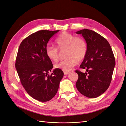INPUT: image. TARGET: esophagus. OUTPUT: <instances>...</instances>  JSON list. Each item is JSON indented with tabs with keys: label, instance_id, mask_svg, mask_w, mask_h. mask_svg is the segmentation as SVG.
I'll return each instance as SVG.
<instances>
[{
	"label": "esophagus",
	"instance_id": "obj_1",
	"mask_svg": "<svg viewBox=\"0 0 126 126\" xmlns=\"http://www.w3.org/2000/svg\"><path fill=\"white\" fill-rule=\"evenodd\" d=\"M63 73H64V75H66L69 74L70 73V72H69V71H64Z\"/></svg>",
	"mask_w": 126,
	"mask_h": 126
}]
</instances>
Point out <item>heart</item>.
Here are the masks:
<instances>
[{"instance_id":"b5f03b06","label":"heart","mask_w":126,"mask_h":126,"mask_svg":"<svg viewBox=\"0 0 126 126\" xmlns=\"http://www.w3.org/2000/svg\"><path fill=\"white\" fill-rule=\"evenodd\" d=\"M57 47L60 50L66 49V59L56 64L55 67L64 71H69L78 62L85 59L87 52V45L81 37H76L68 32H63L56 39ZM52 46H48L46 54L48 58L54 62L59 60L58 49Z\"/></svg>"}]
</instances>
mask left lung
Wrapping results in <instances>:
<instances>
[{
	"instance_id": "left-lung-1",
	"label": "left lung",
	"mask_w": 126,
	"mask_h": 126,
	"mask_svg": "<svg viewBox=\"0 0 126 126\" xmlns=\"http://www.w3.org/2000/svg\"><path fill=\"white\" fill-rule=\"evenodd\" d=\"M76 33L84 38L87 52L80 66L87 72L76 70L78 75L76 86L83 96L96 98L104 93L110 84L116 64L115 57L108 41L99 33L87 29Z\"/></svg>"
}]
</instances>
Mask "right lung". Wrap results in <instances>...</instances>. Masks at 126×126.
<instances>
[{"instance_id": "obj_1", "label": "right lung", "mask_w": 126, "mask_h": 126, "mask_svg": "<svg viewBox=\"0 0 126 126\" xmlns=\"http://www.w3.org/2000/svg\"><path fill=\"white\" fill-rule=\"evenodd\" d=\"M59 30H39L26 38L18 49L15 67L22 86L30 96L41 102L55 96L63 76L55 69L49 75L53 64L46 54L48 41Z\"/></svg>"}]
</instances>
